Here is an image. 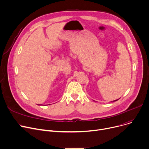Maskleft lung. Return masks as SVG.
Segmentation results:
<instances>
[{
  "label": "left lung",
  "mask_w": 149,
  "mask_h": 149,
  "mask_svg": "<svg viewBox=\"0 0 149 149\" xmlns=\"http://www.w3.org/2000/svg\"><path fill=\"white\" fill-rule=\"evenodd\" d=\"M117 100H115V101H114H114H117Z\"/></svg>",
  "instance_id": "obj_1"
}]
</instances>
